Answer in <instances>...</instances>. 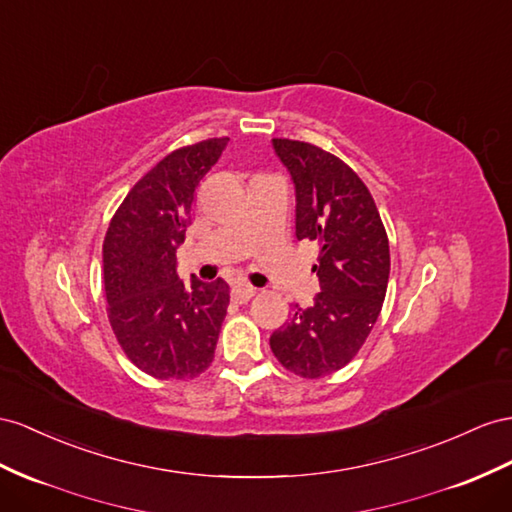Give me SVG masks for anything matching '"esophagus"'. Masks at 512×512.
Returning <instances> with one entry per match:
<instances>
[{
  "mask_svg": "<svg viewBox=\"0 0 512 512\" xmlns=\"http://www.w3.org/2000/svg\"><path fill=\"white\" fill-rule=\"evenodd\" d=\"M257 294V290L253 285H246V283H240V285H235L233 290H231V298L235 300V303H248V300H251L253 296Z\"/></svg>",
  "mask_w": 512,
  "mask_h": 512,
  "instance_id": "obj_1",
  "label": "esophagus"
}]
</instances>
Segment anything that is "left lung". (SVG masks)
<instances>
[{
	"mask_svg": "<svg viewBox=\"0 0 512 512\" xmlns=\"http://www.w3.org/2000/svg\"><path fill=\"white\" fill-rule=\"evenodd\" d=\"M296 186V238L318 242L320 294L270 337L274 357L296 376L342 370L368 339L389 283V240L361 177L311 142L274 138Z\"/></svg>",
	"mask_w": 512,
	"mask_h": 512,
	"instance_id": "left-lung-1",
	"label": "left lung"
}]
</instances>
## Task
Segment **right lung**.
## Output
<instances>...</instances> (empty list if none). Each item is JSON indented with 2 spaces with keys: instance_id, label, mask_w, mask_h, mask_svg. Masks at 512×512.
Instances as JSON below:
<instances>
[{
  "instance_id": "1",
  "label": "right lung",
  "mask_w": 512,
  "mask_h": 512,
  "mask_svg": "<svg viewBox=\"0 0 512 512\" xmlns=\"http://www.w3.org/2000/svg\"><path fill=\"white\" fill-rule=\"evenodd\" d=\"M227 136L188 144L157 162L116 209L103 240L108 320L127 359L160 381H188L214 361L229 285L186 287L175 272L194 190Z\"/></svg>"
}]
</instances>
